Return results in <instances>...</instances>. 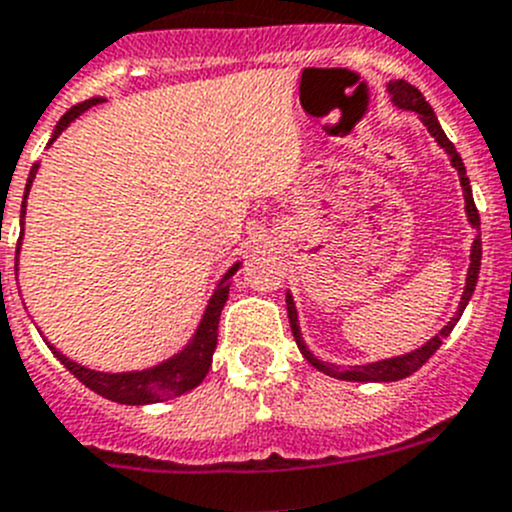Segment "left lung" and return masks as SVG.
<instances>
[{
  "label": "left lung",
  "instance_id": "8db88e82",
  "mask_svg": "<svg viewBox=\"0 0 512 512\" xmlns=\"http://www.w3.org/2000/svg\"><path fill=\"white\" fill-rule=\"evenodd\" d=\"M388 92H390V99H393L395 107L408 109V112L420 114V119H423V124H425V127H428L430 135L435 137V142H438V145L443 147L445 152H448L450 165H453L455 170H458L460 187H463L465 212H468V222L475 227V230H480V215H478V207H475V202H473V190H470V180H468V175H465L463 160H460V155H458V150H455L453 142H450L448 137H445L443 127H440V122H438V117H435L433 107H430V104L425 102L423 92H420L418 87H413V84H410V82H405V79H395V82H390L388 84ZM480 257H483V245H480V235H475L473 250H470L468 277H465V290H463V297H460L458 312H455L453 320H450L448 325H445L443 330L438 332V335L430 337V340L425 342L423 347H418V350L405 352V355H398V357H388V360L370 362V365L347 367V370H342L340 365H332V362L317 360V357L312 355L310 350H307L305 340H302L300 322H297L295 302H292V295H290V292H287V317H290V327H292V335H295L297 347H300V352H302V355H305V360L310 362L312 367H317V370L325 372V375L337 377V380H350V382H395V380H403V377L413 375L415 370H420V367H423L425 362H428L430 357L435 355V350H438V347L443 345L445 337H448L450 332H453L455 322L460 320V315H463L465 305H468L470 297H473L475 285H478Z\"/></svg>",
  "mask_w": 512,
  "mask_h": 512
}]
</instances>
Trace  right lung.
I'll return each mask as SVG.
<instances>
[{
    "label": "right lung",
    "instance_id": "add662e5",
    "mask_svg": "<svg viewBox=\"0 0 512 512\" xmlns=\"http://www.w3.org/2000/svg\"><path fill=\"white\" fill-rule=\"evenodd\" d=\"M99 102H104V97H92L82 104H74V107L57 122L49 145H52V142L67 130L69 124H72L79 114L87 112L89 107H94V104ZM37 170L39 165H34L32 170H29L27 187H24L22 215H19V225L22 227H24V212H27L29 187H32V180L34 175H37ZM19 245H22V237H19ZM19 245H17V255H19ZM237 270H240V262H235V265L222 275V280L217 282L215 292H212L210 302H207L205 315H202L192 340L187 342L177 355H172L170 360L160 362V365L147 367V370H132V372H99L69 360V357H64L54 345H49V350L57 355V360L62 362V365L67 367V370L72 372L82 385H87L89 390H94V393L102 395V398L112 400V403L150 405V403H160V400H170V398H177V395L190 393L192 388H197V385L205 380V375L212 367V352H215L217 347V325H220L222 307H225L227 295H230V280ZM14 272H17V265H14Z\"/></svg>",
    "mask_w": 512,
    "mask_h": 512
}]
</instances>
